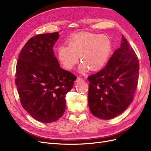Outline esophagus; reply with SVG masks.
Wrapping results in <instances>:
<instances>
[{"instance_id":"esophagus-1","label":"esophagus","mask_w":151,"mask_h":151,"mask_svg":"<svg viewBox=\"0 0 151 151\" xmlns=\"http://www.w3.org/2000/svg\"><path fill=\"white\" fill-rule=\"evenodd\" d=\"M84 81V79L83 78H81V77H78L76 79V82H80V81Z\"/></svg>"}]
</instances>
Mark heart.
<instances>
[{"label":"heart","instance_id":"heart-1","mask_svg":"<svg viewBox=\"0 0 151 151\" xmlns=\"http://www.w3.org/2000/svg\"><path fill=\"white\" fill-rule=\"evenodd\" d=\"M111 52V43L106 36L88 33L77 34L67 41V46L57 48L58 60L66 69L71 70L78 63L85 72L101 69L106 64Z\"/></svg>","mask_w":151,"mask_h":151}]
</instances>
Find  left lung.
<instances>
[{
  "label": "left lung",
  "instance_id": "left-lung-1",
  "mask_svg": "<svg viewBox=\"0 0 151 151\" xmlns=\"http://www.w3.org/2000/svg\"><path fill=\"white\" fill-rule=\"evenodd\" d=\"M120 48L103 69L88 77V104L98 118L109 120L120 115L132 102L137 87V56L122 35Z\"/></svg>",
  "mask_w": 151,
  "mask_h": 151
}]
</instances>
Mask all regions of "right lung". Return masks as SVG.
<instances>
[{"label": "right lung", "instance_id": "1", "mask_svg": "<svg viewBox=\"0 0 151 151\" xmlns=\"http://www.w3.org/2000/svg\"><path fill=\"white\" fill-rule=\"evenodd\" d=\"M58 32L36 35L22 48L18 58L15 83L22 106L43 123L57 121L64 113L65 96L76 76L63 70L53 47Z\"/></svg>", "mask_w": 151, "mask_h": 151}]
</instances>
